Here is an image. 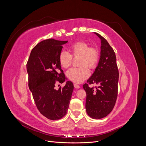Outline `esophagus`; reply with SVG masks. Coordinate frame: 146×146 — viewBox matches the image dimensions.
<instances>
[{
    "instance_id": "obj_1",
    "label": "esophagus",
    "mask_w": 146,
    "mask_h": 146,
    "mask_svg": "<svg viewBox=\"0 0 146 146\" xmlns=\"http://www.w3.org/2000/svg\"><path fill=\"white\" fill-rule=\"evenodd\" d=\"M74 86L75 88H77V89H79V88H80V86L77 85V84H76V83H74Z\"/></svg>"
}]
</instances>
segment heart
<instances>
[{
  "mask_svg": "<svg viewBox=\"0 0 146 146\" xmlns=\"http://www.w3.org/2000/svg\"><path fill=\"white\" fill-rule=\"evenodd\" d=\"M69 52H61L58 57V61L63 68H68L71 64L72 57H79L78 68H71L66 72V77L73 82L80 83L90 76V70L96 68L99 61V52L94 47H90L89 44L84 41L75 42L69 48Z\"/></svg>",
  "mask_w": 146,
  "mask_h": 146,
  "instance_id": "obj_1",
  "label": "heart"
}]
</instances>
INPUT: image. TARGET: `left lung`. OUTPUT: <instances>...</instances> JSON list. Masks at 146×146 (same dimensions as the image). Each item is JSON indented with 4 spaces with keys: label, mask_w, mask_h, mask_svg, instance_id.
I'll list each match as a JSON object with an SVG mask.
<instances>
[{
    "label": "left lung",
    "mask_w": 146,
    "mask_h": 146,
    "mask_svg": "<svg viewBox=\"0 0 146 146\" xmlns=\"http://www.w3.org/2000/svg\"><path fill=\"white\" fill-rule=\"evenodd\" d=\"M101 40L100 56L98 66L88 83L83 85L86 92V110L92 119H102L111 112L117 97L119 72L115 53L108 41L94 32ZM88 84H96L98 87L90 88Z\"/></svg>",
    "instance_id": "left-lung-1"
}]
</instances>
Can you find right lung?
<instances>
[{
    "mask_svg": "<svg viewBox=\"0 0 146 146\" xmlns=\"http://www.w3.org/2000/svg\"><path fill=\"white\" fill-rule=\"evenodd\" d=\"M68 42L54 39L42 41L34 47L27 63L29 87L35 104L41 114L50 120L66 115L74 90L70 81L63 88H55L56 82L66 80L58 57L63 45Z\"/></svg>",
    "mask_w": 146,
    "mask_h": 146,
    "instance_id": "obj_1",
    "label": "right lung"
}]
</instances>
